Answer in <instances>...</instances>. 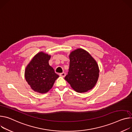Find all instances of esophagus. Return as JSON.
Listing matches in <instances>:
<instances>
[{"mask_svg":"<svg viewBox=\"0 0 132 132\" xmlns=\"http://www.w3.org/2000/svg\"><path fill=\"white\" fill-rule=\"evenodd\" d=\"M65 75H66V74H65V73H64V72L62 73H60V74H59V76H61V77H65Z\"/></svg>","mask_w":132,"mask_h":132,"instance_id":"esophagus-1","label":"esophagus"}]
</instances>
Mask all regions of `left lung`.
Segmentation results:
<instances>
[{
    "label": "left lung",
    "mask_w": 132,
    "mask_h": 132,
    "mask_svg": "<svg viewBox=\"0 0 132 132\" xmlns=\"http://www.w3.org/2000/svg\"><path fill=\"white\" fill-rule=\"evenodd\" d=\"M70 63L65 80L78 93L92 89L99 76V68L95 59L86 51L77 49L69 55Z\"/></svg>",
    "instance_id": "obj_1"
}]
</instances>
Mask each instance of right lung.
Returning a JSON list of instances; mask_svg holds the SVG:
<instances>
[{
    "instance_id": "add662e5",
    "label": "right lung",
    "mask_w": 132,
    "mask_h": 132,
    "mask_svg": "<svg viewBox=\"0 0 132 132\" xmlns=\"http://www.w3.org/2000/svg\"><path fill=\"white\" fill-rule=\"evenodd\" d=\"M51 56L40 52L36 55L26 67L25 79L32 90L39 93L48 92L59 77L49 65Z\"/></svg>"
}]
</instances>
